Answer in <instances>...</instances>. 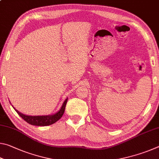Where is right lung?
Here are the masks:
<instances>
[{
	"instance_id": "1",
	"label": "right lung",
	"mask_w": 159,
	"mask_h": 159,
	"mask_svg": "<svg viewBox=\"0 0 159 159\" xmlns=\"http://www.w3.org/2000/svg\"><path fill=\"white\" fill-rule=\"evenodd\" d=\"M68 98L66 99V100L64 102V103L61 106L60 110L57 111L56 114L50 116H26L23 114H21L20 111L15 109L17 114L25 120L26 122L33 125L36 126H46L52 125L55 122H57L58 120H60L61 117L64 114V110H65L66 104Z\"/></svg>"
}]
</instances>
